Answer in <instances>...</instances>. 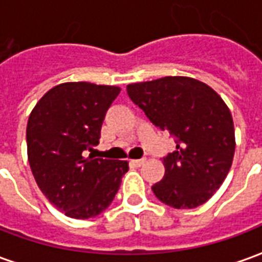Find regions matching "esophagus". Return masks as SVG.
<instances>
[{
    "label": "esophagus",
    "mask_w": 262,
    "mask_h": 262,
    "mask_svg": "<svg viewBox=\"0 0 262 262\" xmlns=\"http://www.w3.org/2000/svg\"><path fill=\"white\" fill-rule=\"evenodd\" d=\"M133 163V165H136V167H140V165H143L144 163H146V159H139V160H133L132 161Z\"/></svg>",
    "instance_id": "obj_1"
}]
</instances>
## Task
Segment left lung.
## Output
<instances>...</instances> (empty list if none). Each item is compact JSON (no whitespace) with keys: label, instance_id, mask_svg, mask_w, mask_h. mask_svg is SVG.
Wrapping results in <instances>:
<instances>
[{"label":"left lung","instance_id":"1","mask_svg":"<svg viewBox=\"0 0 262 262\" xmlns=\"http://www.w3.org/2000/svg\"><path fill=\"white\" fill-rule=\"evenodd\" d=\"M127 95L150 122L176 139V150L163 157L165 174L151 189L176 209H192L212 196L231 167L234 125L223 99L189 77H164L129 84Z\"/></svg>","mask_w":262,"mask_h":262}]
</instances>
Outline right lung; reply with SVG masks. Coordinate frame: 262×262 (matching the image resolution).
<instances>
[{
  "instance_id": "add662e5",
  "label": "right lung",
  "mask_w": 262,
  "mask_h": 262,
  "mask_svg": "<svg viewBox=\"0 0 262 262\" xmlns=\"http://www.w3.org/2000/svg\"><path fill=\"white\" fill-rule=\"evenodd\" d=\"M120 88L64 82L42 97L28 127V159L49 202L73 219L102 213L129 170L127 161L85 154L98 146L105 115Z\"/></svg>"
}]
</instances>
